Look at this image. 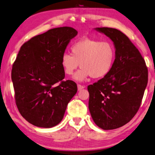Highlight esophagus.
<instances>
[{
	"mask_svg": "<svg viewBox=\"0 0 155 155\" xmlns=\"http://www.w3.org/2000/svg\"><path fill=\"white\" fill-rule=\"evenodd\" d=\"M77 86H78V90H79V91L81 90V89H83V88H85V86L81 85V84H78Z\"/></svg>",
	"mask_w": 155,
	"mask_h": 155,
	"instance_id": "esophagus-1",
	"label": "esophagus"
}]
</instances>
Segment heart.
Returning a JSON list of instances; mask_svg holds the SVG:
<instances>
[{
    "label": "heart",
    "mask_w": 155,
    "mask_h": 155,
    "mask_svg": "<svg viewBox=\"0 0 155 155\" xmlns=\"http://www.w3.org/2000/svg\"><path fill=\"white\" fill-rule=\"evenodd\" d=\"M71 54L64 52L61 57V65L67 75H72L79 64L81 69L74 76L83 81L91 76L101 79L112 71L116 58V49L109 41L84 38L73 44Z\"/></svg>",
    "instance_id": "1"
}]
</instances>
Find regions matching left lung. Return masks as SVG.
Masks as SVG:
<instances>
[{
	"label": "left lung",
	"mask_w": 155,
	"mask_h": 155,
	"mask_svg": "<svg viewBox=\"0 0 155 155\" xmlns=\"http://www.w3.org/2000/svg\"><path fill=\"white\" fill-rule=\"evenodd\" d=\"M111 39L116 49L112 71L91 85L88 108L94 123L104 130L118 128L139 110L148 81L145 59L128 37L117 29L98 28Z\"/></svg>",
	"instance_id": "obj_1"
}]
</instances>
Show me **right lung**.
<instances>
[{
    "instance_id": "add662e5",
    "label": "right lung",
    "mask_w": 155,
    "mask_h": 155,
    "mask_svg": "<svg viewBox=\"0 0 155 155\" xmlns=\"http://www.w3.org/2000/svg\"><path fill=\"white\" fill-rule=\"evenodd\" d=\"M70 27L49 30L33 37L20 47L13 64L11 78L17 108L31 124L51 127L62 120L77 85L64 81L61 55L77 35Z\"/></svg>"
}]
</instances>
